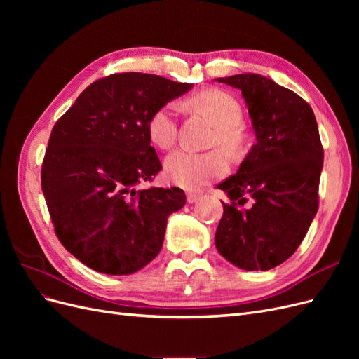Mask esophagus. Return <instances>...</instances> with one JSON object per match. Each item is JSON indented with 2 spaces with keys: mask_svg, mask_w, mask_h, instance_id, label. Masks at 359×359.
<instances>
[{
  "mask_svg": "<svg viewBox=\"0 0 359 359\" xmlns=\"http://www.w3.org/2000/svg\"><path fill=\"white\" fill-rule=\"evenodd\" d=\"M201 199V194L196 191H187V202L194 203Z\"/></svg>",
  "mask_w": 359,
  "mask_h": 359,
  "instance_id": "esophagus-1",
  "label": "esophagus"
}]
</instances>
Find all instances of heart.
<instances>
[{"instance_id": "b5f03b06", "label": "heart", "mask_w": 359, "mask_h": 359, "mask_svg": "<svg viewBox=\"0 0 359 359\" xmlns=\"http://www.w3.org/2000/svg\"><path fill=\"white\" fill-rule=\"evenodd\" d=\"M187 109L206 116L215 127L212 144L220 145L229 154H240L247 144V132L241 126L243 109L235 97L222 90H203L190 95L184 103ZM178 133V112L173 103H166L151 114L148 135L161 149L173 147ZM227 161L220 151L178 149L165 160L166 178L182 189H198L203 184L223 177Z\"/></svg>"}]
</instances>
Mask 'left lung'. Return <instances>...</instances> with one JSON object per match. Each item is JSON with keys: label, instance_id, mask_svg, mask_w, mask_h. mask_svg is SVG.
<instances>
[{"label": "left lung", "instance_id": "1", "mask_svg": "<svg viewBox=\"0 0 359 359\" xmlns=\"http://www.w3.org/2000/svg\"><path fill=\"white\" fill-rule=\"evenodd\" d=\"M215 81L241 90L256 135L238 172L217 186L231 202H222L215 247L238 268L268 271L295 253L318 212V123L306 100L265 76Z\"/></svg>", "mask_w": 359, "mask_h": 359}]
</instances>
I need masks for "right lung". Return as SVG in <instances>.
Returning <instances> with one entry per match:
<instances>
[{
  "instance_id": "add662e5",
  "label": "right lung",
  "mask_w": 359,
  "mask_h": 359,
  "mask_svg": "<svg viewBox=\"0 0 359 359\" xmlns=\"http://www.w3.org/2000/svg\"><path fill=\"white\" fill-rule=\"evenodd\" d=\"M147 73H118L93 82L53 126L41 166L55 233L97 273L128 276L161 250L168 217L181 210V189L137 190L161 163L148 119L191 90Z\"/></svg>"
}]
</instances>
